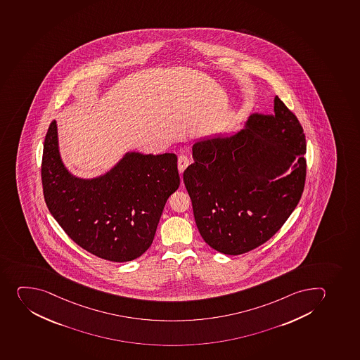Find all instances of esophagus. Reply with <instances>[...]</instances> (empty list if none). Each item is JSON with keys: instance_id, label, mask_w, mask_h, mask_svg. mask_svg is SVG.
Wrapping results in <instances>:
<instances>
[{"instance_id": "1", "label": "esophagus", "mask_w": 360, "mask_h": 360, "mask_svg": "<svg viewBox=\"0 0 360 360\" xmlns=\"http://www.w3.org/2000/svg\"><path fill=\"white\" fill-rule=\"evenodd\" d=\"M191 163V160L188 159L186 155H181L179 158V172H184L185 169L188 168V165Z\"/></svg>"}]
</instances>
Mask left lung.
<instances>
[{"label":"left lung","mask_w":360,"mask_h":360,"mask_svg":"<svg viewBox=\"0 0 360 360\" xmlns=\"http://www.w3.org/2000/svg\"><path fill=\"white\" fill-rule=\"evenodd\" d=\"M304 129L278 96L274 115L254 113L231 136L195 141L183 181L204 241L235 256L270 240L304 192Z\"/></svg>","instance_id":"1"}]
</instances>
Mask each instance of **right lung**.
<instances>
[{"label":"right lung","instance_id":"add662e5","mask_svg":"<svg viewBox=\"0 0 360 360\" xmlns=\"http://www.w3.org/2000/svg\"><path fill=\"white\" fill-rule=\"evenodd\" d=\"M41 181L49 211L66 234L90 254L118 263L150 247L165 202L179 186L172 153L127 152L103 175H73L60 155L56 120L44 141Z\"/></svg>","mask_w":360,"mask_h":360}]
</instances>
